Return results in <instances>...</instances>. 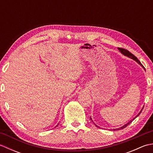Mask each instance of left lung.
I'll return each mask as SVG.
<instances>
[{
	"label": "left lung",
	"mask_w": 153,
	"mask_h": 153,
	"mask_svg": "<svg viewBox=\"0 0 153 153\" xmlns=\"http://www.w3.org/2000/svg\"><path fill=\"white\" fill-rule=\"evenodd\" d=\"M118 49L120 50V52H121V53L123 54H124L125 55V56H128V57H129V58H132V59H134V60H135L136 62H137L139 64H140L141 65V66H142L143 67V65L141 64V63L140 62V61H139V60H138V58H137V57H136L135 56V55H134V54H133L132 53H130V52H129V51H128V50H126V49H125V48H118ZM144 68V67H143ZM143 109L141 110V111H140V112H139V114H137V116H136V117H135V118H134V119H133V120H131V121L130 122H129L128 123H126V125H124V126H122V127H121V128H117V129H113V130L114 131H117V130H120V129H123V128H126V127H127V126H128L129 124V123H131V122H132V121H133V120H134L135 119V118H137V117L139 115V114H141V112H142V110H143ZM96 126H97V125H95ZM97 127H99V126H97Z\"/></svg>",
	"instance_id": "obj_1"
}]
</instances>
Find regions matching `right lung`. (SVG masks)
Listing matches in <instances>:
<instances>
[{
	"instance_id": "1",
	"label": "right lung",
	"mask_w": 153,
	"mask_h": 153,
	"mask_svg": "<svg viewBox=\"0 0 153 153\" xmlns=\"http://www.w3.org/2000/svg\"><path fill=\"white\" fill-rule=\"evenodd\" d=\"M57 126H58V125H57Z\"/></svg>"
}]
</instances>
